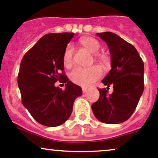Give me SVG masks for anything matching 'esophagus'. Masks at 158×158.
Wrapping results in <instances>:
<instances>
[{"label": "esophagus", "mask_w": 158, "mask_h": 158, "mask_svg": "<svg viewBox=\"0 0 158 158\" xmlns=\"http://www.w3.org/2000/svg\"><path fill=\"white\" fill-rule=\"evenodd\" d=\"M87 91H88V88H85V87H83L82 88V92L83 93H85Z\"/></svg>", "instance_id": "esophagus-1"}]
</instances>
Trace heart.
<instances>
[{
	"label": "heart",
	"mask_w": 158,
	"mask_h": 158,
	"mask_svg": "<svg viewBox=\"0 0 158 158\" xmlns=\"http://www.w3.org/2000/svg\"><path fill=\"white\" fill-rule=\"evenodd\" d=\"M80 43L83 47L92 54H96L100 50V43L98 40L92 37H84L80 40ZM73 46L69 44L65 48L63 55V62L66 67H69L73 61ZM96 58L101 61H106V56L103 54H96ZM102 76V71L98 66H93L88 68L77 67L72 70L70 78L72 82L78 85L88 87L91 85Z\"/></svg>",
	"instance_id": "b5f03b06"
}]
</instances>
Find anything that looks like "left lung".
I'll list each match as a JSON object with an SVG mask.
<instances>
[{"label":"left lung","mask_w":158,"mask_h":158,"mask_svg":"<svg viewBox=\"0 0 158 158\" xmlns=\"http://www.w3.org/2000/svg\"><path fill=\"white\" fill-rule=\"evenodd\" d=\"M110 49L112 68L102 82L114 87L108 94L99 89L100 98L91 105L94 115L101 122L116 124L127 121L136 110L144 90V64L133 45L112 32L97 33Z\"/></svg>","instance_id":"obj_1"}]
</instances>
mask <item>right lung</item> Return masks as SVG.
I'll use <instances>...</instances> for the list:
<instances>
[{"label": "right lung", "instance_id": "add662e5", "mask_svg": "<svg viewBox=\"0 0 158 158\" xmlns=\"http://www.w3.org/2000/svg\"><path fill=\"white\" fill-rule=\"evenodd\" d=\"M74 33L48 34L24 55L18 75L22 104L40 124L57 127L72 113L74 100L82 90L64 74L63 55ZM62 73H61V72ZM58 80L65 83L62 90Z\"/></svg>", "mask_w": 158, "mask_h": 158}]
</instances>
